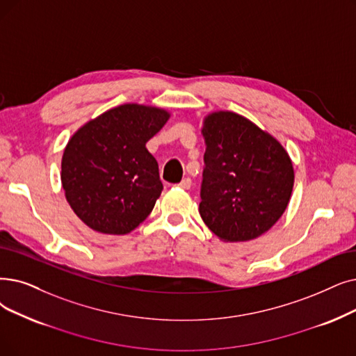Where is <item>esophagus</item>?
<instances>
[{"label":"esophagus","instance_id":"obj_1","mask_svg":"<svg viewBox=\"0 0 356 356\" xmlns=\"http://www.w3.org/2000/svg\"><path fill=\"white\" fill-rule=\"evenodd\" d=\"M179 188H181V189H191V186H192V180L189 179V177H186V179H183L179 184H177Z\"/></svg>","mask_w":356,"mask_h":356}]
</instances>
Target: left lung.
<instances>
[{
  "label": "left lung",
  "instance_id": "1",
  "mask_svg": "<svg viewBox=\"0 0 356 356\" xmlns=\"http://www.w3.org/2000/svg\"><path fill=\"white\" fill-rule=\"evenodd\" d=\"M207 149L199 213L224 241L261 236L285 212L293 168L273 136L233 112H216L204 122Z\"/></svg>",
  "mask_w": 356,
  "mask_h": 356
}]
</instances>
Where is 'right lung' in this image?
Returning <instances> with one entry per match:
<instances>
[{"label":"right lung","mask_w":356,"mask_h":356,"mask_svg":"<svg viewBox=\"0 0 356 356\" xmlns=\"http://www.w3.org/2000/svg\"><path fill=\"white\" fill-rule=\"evenodd\" d=\"M168 116L157 107L122 104L74 134L60 180L70 207L91 229L128 234L151 213L163 183L145 144Z\"/></svg>","instance_id":"obj_1"}]
</instances>
